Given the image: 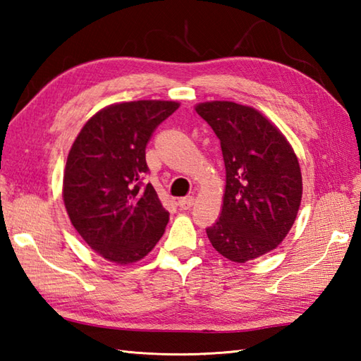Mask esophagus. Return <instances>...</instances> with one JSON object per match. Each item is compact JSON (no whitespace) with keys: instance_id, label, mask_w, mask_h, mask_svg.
Masks as SVG:
<instances>
[{"instance_id":"obj_1","label":"esophagus","mask_w":361,"mask_h":361,"mask_svg":"<svg viewBox=\"0 0 361 361\" xmlns=\"http://www.w3.org/2000/svg\"><path fill=\"white\" fill-rule=\"evenodd\" d=\"M176 204H178L181 209H189V208H192V204H194V197H185V198H180V200L176 202Z\"/></svg>"}]
</instances>
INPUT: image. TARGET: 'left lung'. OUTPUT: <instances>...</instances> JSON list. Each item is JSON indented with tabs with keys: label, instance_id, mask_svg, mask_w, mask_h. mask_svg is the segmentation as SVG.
<instances>
[{
	"label": "left lung",
	"instance_id": "obj_1",
	"mask_svg": "<svg viewBox=\"0 0 361 361\" xmlns=\"http://www.w3.org/2000/svg\"><path fill=\"white\" fill-rule=\"evenodd\" d=\"M195 111L217 135L226 169L220 217L206 234L221 256L245 264L278 248L293 226L301 167L286 135L252 106L211 101Z\"/></svg>",
	"mask_w": 361,
	"mask_h": 361
}]
</instances>
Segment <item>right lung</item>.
I'll return each mask as SVG.
<instances>
[{
    "label": "right lung",
    "mask_w": 361,
    "mask_h": 361,
    "mask_svg": "<svg viewBox=\"0 0 361 361\" xmlns=\"http://www.w3.org/2000/svg\"><path fill=\"white\" fill-rule=\"evenodd\" d=\"M178 106L175 101L106 105L85 122L68 153L62 188L68 217L88 247L113 264L144 259L164 234L169 212L141 178L149 171L152 133Z\"/></svg>",
    "instance_id": "right-lung-1"
}]
</instances>
